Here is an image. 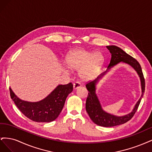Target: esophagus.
I'll return each mask as SVG.
<instances>
[{
	"mask_svg": "<svg viewBox=\"0 0 152 152\" xmlns=\"http://www.w3.org/2000/svg\"><path fill=\"white\" fill-rule=\"evenodd\" d=\"M82 86V84H80V82H75L74 84H73V88L74 89H77L78 88H79Z\"/></svg>",
	"mask_w": 152,
	"mask_h": 152,
	"instance_id": "1",
	"label": "esophagus"
}]
</instances>
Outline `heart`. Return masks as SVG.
Instances as JSON below:
<instances>
[{
  "label": "heart",
  "mask_w": 152,
  "mask_h": 152,
  "mask_svg": "<svg viewBox=\"0 0 152 152\" xmlns=\"http://www.w3.org/2000/svg\"><path fill=\"white\" fill-rule=\"evenodd\" d=\"M103 62L104 58L102 54L84 49L73 50L66 57L68 67L75 70H80V75L84 80L94 78Z\"/></svg>",
  "instance_id": "obj_1"
}]
</instances>
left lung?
Wrapping results in <instances>:
<instances>
[{"label":"left lung","mask_w":152,"mask_h":152,"mask_svg":"<svg viewBox=\"0 0 152 152\" xmlns=\"http://www.w3.org/2000/svg\"><path fill=\"white\" fill-rule=\"evenodd\" d=\"M107 48L110 50V53L112 54L111 60H110V62L108 66V69L121 61L130 65L135 69V70L137 72V74L139 75L140 77L142 89V94L141 98L135 105V107L133 109L132 112L126 115L117 117L103 111L97 96H96L95 93L96 84L97 83L98 80L101 79L107 72L103 73V74L98 77V79H96V80L87 82L86 87L87 89L88 90L89 93L86 103V111L94 123L100 126L108 127L123 124L130 121L132 117L134 116L137 108H138L141 98H142V96H143L145 93V81L140 64L136 59L132 58L130 55L127 54L125 51H124L122 49L115 46V45H108V46H107Z\"/></svg>","instance_id":"1"}]
</instances>
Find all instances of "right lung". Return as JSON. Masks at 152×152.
<instances>
[{
    "mask_svg": "<svg viewBox=\"0 0 152 152\" xmlns=\"http://www.w3.org/2000/svg\"><path fill=\"white\" fill-rule=\"evenodd\" d=\"M10 96L22 113L37 122H50L54 121L64 107L68 95L73 91V84L59 85L45 99L39 102H27L21 100L11 88Z\"/></svg>",
    "mask_w": 152,
    "mask_h": 152,
    "instance_id": "obj_1",
    "label": "right lung"
}]
</instances>
